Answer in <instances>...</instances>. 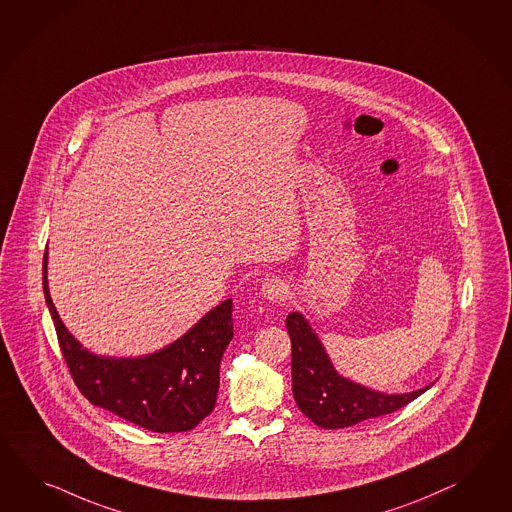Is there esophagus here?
I'll use <instances>...</instances> for the list:
<instances>
[{"label": "esophagus", "mask_w": 512, "mask_h": 512, "mask_svg": "<svg viewBox=\"0 0 512 512\" xmlns=\"http://www.w3.org/2000/svg\"><path fill=\"white\" fill-rule=\"evenodd\" d=\"M287 285L281 281V279H277V277H272V279H266L264 283H262V296L266 298V300L270 301H283L287 298Z\"/></svg>", "instance_id": "34e87169"}]
</instances>
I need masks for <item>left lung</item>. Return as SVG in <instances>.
<instances>
[{
    "label": "left lung",
    "mask_w": 512,
    "mask_h": 512,
    "mask_svg": "<svg viewBox=\"0 0 512 512\" xmlns=\"http://www.w3.org/2000/svg\"><path fill=\"white\" fill-rule=\"evenodd\" d=\"M292 344V392L300 411L324 429H340L396 412L427 388L409 394H383L337 374L322 342L300 312L287 316Z\"/></svg>",
    "instance_id": "obj_1"
}]
</instances>
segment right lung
<instances>
[{
  "label": "right lung",
  "instance_id": "1",
  "mask_svg": "<svg viewBox=\"0 0 512 512\" xmlns=\"http://www.w3.org/2000/svg\"><path fill=\"white\" fill-rule=\"evenodd\" d=\"M42 285L66 366L92 405L153 433L190 431L211 414L220 387V361L233 338V301L214 307L157 353L111 359L83 348L61 322L48 288V251Z\"/></svg>",
  "mask_w": 512,
  "mask_h": 512
}]
</instances>
